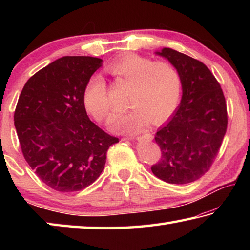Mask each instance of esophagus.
I'll use <instances>...</instances> for the list:
<instances>
[{
	"label": "esophagus",
	"instance_id": "1",
	"mask_svg": "<svg viewBox=\"0 0 250 250\" xmlns=\"http://www.w3.org/2000/svg\"><path fill=\"white\" fill-rule=\"evenodd\" d=\"M128 139H130V140H134V139H139V137H135V135H129Z\"/></svg>",
	"mask_w": 250,
	"mask_h": 250
}]
</instances>
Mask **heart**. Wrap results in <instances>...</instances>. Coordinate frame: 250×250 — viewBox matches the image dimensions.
<instances>
[{"label": "heart", "mask_w": 250, "mask_h": 250, "mask_svg": "<svg viewBox=\"0 0 250 250\" xmlns=\"http://www.w3.org/2000/svg\"><path fill=\"white\" fill-rule=\"evenodd\" d=\"M105 71L130 84L126 103L132 108L113 122L112 129L138 131L150 121L159 125L176 109L182 83L179 71L170 62L126 54L109 62ZM83 99L84 108L95 119L111 120L113 110L108 99V87L100 75L88 79Z\"/></svg>", "instance_id": "b5f03b06"}]
</instances>
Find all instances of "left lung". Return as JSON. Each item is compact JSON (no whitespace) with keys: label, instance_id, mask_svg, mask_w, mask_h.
I'll return each mask as SVG.
<instances>
[{"label":"left lung","instance_id":"obj_1","mask_svg":"<svg viewBox=\"0 0 250 250\" xmlns=\"http://www.w3.org/2000/svg\"><path fill=\"white\" fill-rule=\"evenodd\" d=\"M156 54L179 71L183 95L179 109L155 134L161 158L151 170L167 183L188 184L209 170L221 149L228 124L225 96L202 62L171 48Z\"/></svg>","mask_w":250,"mask_h":250}]
</instances>
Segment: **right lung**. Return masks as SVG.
Instances as JSON below:
<instances>
[{
	"mask_svg": "<svg viewBox=\"0 0 250 250\" xmlns=\"http://www.w3.org/2000/svg\"><path fill=\"white\" fill-rule=\"evenodd\" d=\"M103 59L65 56L29 78L21 92L14 125L24 159L55 191H82L103 172L107 151L119 139L87 116L83 89Z\"/></svg>",
	"mask_w": 250,
	"mask_h": 250,
	"instance_id": "add662e5",
	"label": "right lung"
}]
</instances>
